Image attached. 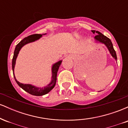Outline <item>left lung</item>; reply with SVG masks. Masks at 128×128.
I'll return each mask as SVG.
<instances>
[{
    "label": "left lung",
    "mask_w": 128,
    "mask_h": 128,
    "mask_svg": "<svg viewBox=\"0 0 128 128\" xmlns=\"http://www.w3.org/2000/svg\"><path fill=\"white\" fill-rule=\"evenodd\" d=\"M92 31L93 34H98V35L95 36V40H96L97 42H102V43L104 44L106 46L107 48H108V50L110 51V53L112 55V56L116 60H117V55H116L115 50L114 49V48H113V45L111 40L108 38V37H106L104 35H103L102 33H100L99 31H96V30H92Z\"/></svg>",
    "instance_id": "1"
}]
</instances>
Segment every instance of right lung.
<instances>
[{"label": "right lung", "mask_w": 128, "mask_h": 128, "mask_svg": "<svg viewBox=\"0 0 128 128\" xmlns=\"http://www.w3.org/2000/svg\"><path fill=\"white\" fill-rule=\"evenodd\" d=\"M42 36V34H33L31 35V36H27V37H25L24 39L22 40L21 42H19L18 44H17V46H16L15 50H14V56H13L12 61V68L13 71V74H14V77L16 82H17V84L19 86H20V87H21L23 90H24L25 92H28V93L30 94L34 95V96H37L44 95L48 93L50 91H51L53 88H54L56 84V82L57 72H58V69H59V67L60 65H61V62H62V61H58V62L55 63V64L52 66V80H51L50 82L49 83V84H48V86H44V88H38L30 84H24L19 82L18 81H17V79H16L15 76H14V67H15L16 65V59H17V56H18L19 51H20V49H22V47H23V46L26 44L29 43V42H35V41L37 40H38L40 38H41Z\"/></svg>", "instance_id": "right-lung-1"}]
</instances>
